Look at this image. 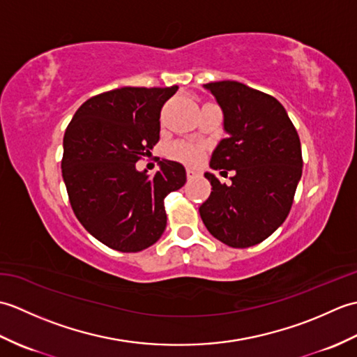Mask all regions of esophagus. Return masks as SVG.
Listing matches in <instances>:
<instances>
[{
    "mask_svg": "<svg viewBox=\"0 0 357 357\" xmlns=\"http://www.w3.org/2000/svg\"><path fill=\"white\" fill-rule=\"evenodd\" d=\"M198 174H199V172H196L195 169H190V167H188V169H187V178H188V179L198 176Z\"/></svg>",
    "mask_w": 357,
    "mask_h": 357,
    "instance_id": "esophagus-1",
    "label": "esophagus"
}]
</instances>
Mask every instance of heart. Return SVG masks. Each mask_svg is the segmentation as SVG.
Here are the masks:
<instances>
[{"label": "heart", "instance_id": "1", "mask_svg": "<svg viewBox=\"0 0 357 357\" xmlns=\"http://www.w3.org/2000/svg\"><path fill=\"white\" fill-rule=\"evenodd\" d=\"M169 153L173 159H178V161L195 165L201 161L204 149L198 146V144H192V142H174L172 144Z\"/></svg>", "mask_w": 357, "mask_h": 357}]
</instances>
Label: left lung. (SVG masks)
Returning <instances> with one entry per match:
<instances>
[{
  "label": "left lung",
  "instance_id": "obj_1",
  "mask_svg": "<svg viewBox=\"0 0 357 357\" xmlns=\"http://www.w3.org/2000/svg\"><path fill=\"white\" fill-rule=\"evenodd\" d=\"M224 113L227 138L211 155L213 170L233 172L231 184H211L199 207L204 225L233 248L259 244L276 231L290 213L302 176L299 135L276 98L238 81L204 84Z\"/></svg>",
  "mask_w": 357,
  "mask_h": 357
}]
</instances>
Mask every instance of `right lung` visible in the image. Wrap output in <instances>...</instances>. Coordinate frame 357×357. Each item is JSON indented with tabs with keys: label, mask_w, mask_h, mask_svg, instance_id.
<instances>
[{
	"label": "right lung",
	"mask_w": 357,
	"mask_h": 357,
	"mask_svg": "<svg viewBox=\"0 0 357 357\" xmlns=\"http://www.w3.org/2000/svg\"><path fill=\"white\" fill-rule=\"evenodd\" d=\"M172 87H121L90 98L64 133L63 179L75 216L104 245L136 253L167 225L164 199L187 181L179 162H159L149 176L136 162L159 141L161 109Z\"/></svg>",
	"instance_id": "1"
}]
</instances>
